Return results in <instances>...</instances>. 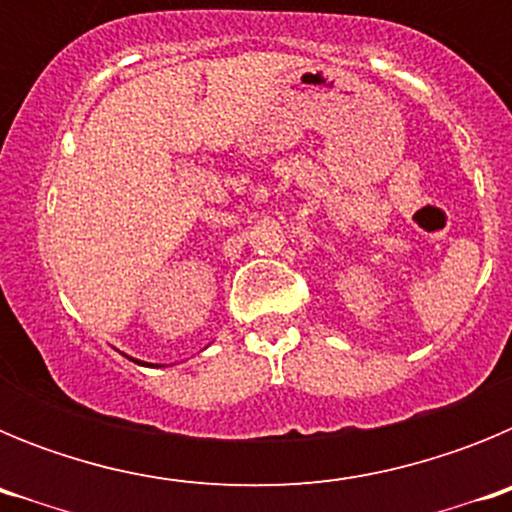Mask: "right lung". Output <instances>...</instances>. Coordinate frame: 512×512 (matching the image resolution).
<instances>
[{"mask_svg": "<svg viewBox=\"0 0 512 512\" xmlns=\"http://www.w3.org/2000/svg\"><path fill=\"white\" fill-rule=\"evenodd\" d=\"M138 364H140V361H138Z\"/></svg>", "mask_w": 512, "mask_h": 512, "instance_id": "1", "label": "right lung"}]
</instances>
